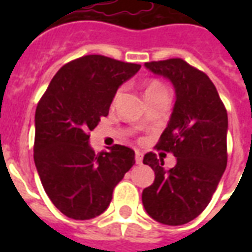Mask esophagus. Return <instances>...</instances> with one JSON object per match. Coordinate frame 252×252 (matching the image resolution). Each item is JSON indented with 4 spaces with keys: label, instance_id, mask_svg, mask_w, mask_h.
I'll return each mask as SVG.
<instances>
[{
    "label": "esophagus",
    "instance_id": "34e87169",
    "mask_svg": "<svg viewBox=\"0 0 252 252\" xmlns=\"http://www.w3.org/2000/svg\"><path fill=\"white\" fill-rule=\"evenodd\" d=\"M135 160H136L137 164H142V162H143V154L140 153V151H136V154H135Z\"/></svg>",
    "mask_w": 252,
    "mask_h": 252
}]
</instances>
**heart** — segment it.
<instances>
[{
  "instance_id": "b5f03b06",
  "label": "heart",
  "mask_w": 252,
  "mask_h": 252,
  "mask_svg": "<svg viewBox=\"0 0 252 252\" xmlns=\"http://www.w3.org/2000/svg\"><path fill=\"white\" fill-rule=\"evenodd\" d=\"M166 92V89L160 82H157V81H153V82H148L146 85V88H144V95H146V98L150 97V95H154V94H158V93H163ZM120 94V92H119Z\"/></svg>"
}]
</instances>
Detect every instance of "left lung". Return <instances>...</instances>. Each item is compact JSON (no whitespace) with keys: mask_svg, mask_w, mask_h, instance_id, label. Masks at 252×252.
Instances as JSON below:
<instances>
[{"mask_svg":"<svg viewBox=\"0 0 252 252\" xmlns=\"http://www.w3.org/2000/svg\"><path fill=\"white\" fill-rule=\"evenodd\" d=\"M144 66L174 86V108L157 148L174 154L177 163L166 170L163 158L144 155L155 181L143 190V205L158 222L182 225L211 202L227 167V110L205 72L180 58Z\"/></svg>","mask_w":252,"mask_h":252,"instance_id":"1","label":"left lung"}]
</instances>
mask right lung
<instances>
[{
  "mask_svg": "<svg viewBox=\"0 0 252 252\" xmlns=\"http://www.w3.org/2000/svg\"><path fill=\"white\" fill-rule=\"evenodd\" d=\"M140 67L102 55L79 58L55 74L37 104L36 170L52 204L70 219L99 216L135 164V151L120 144L94 154L89 132L108 116L117 89Z\"/></svg>",
  "mask_w": 252,
  "mask_h": 252,
  "instance_id": "right-lung-1",
  "label": "right lung"
}]
</instances>
